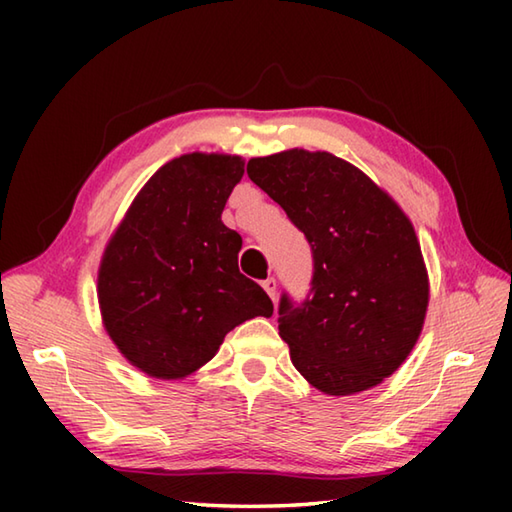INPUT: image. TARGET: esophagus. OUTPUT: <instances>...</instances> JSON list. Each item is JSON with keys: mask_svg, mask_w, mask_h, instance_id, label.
Masks as SVG:
<instances>
[{"mask_svg": "<svg viewBox=\"0 0 512 512\" xmlns=\"http://www.w3.org/2000/svg\"><path fill=\"white\" fill-rule=\"evenodd\" d=\"M264 288H266L268 292H275V290H277V284H275V279H273V277H270V279H266V281H264Z\"/></svg>", "mask_w": 512, "mask_h": 512, "instance_id": "1", "label": "esophagus"}]
</instances>
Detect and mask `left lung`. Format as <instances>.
<instances>
[{
	"mask_svg": "<svg viewBox=\"0 0 512 512\" xmlns=\"http://www.w3.org/2000/svg\"><path fill=\"white\" fill-rule=\"evenodd\" d=\"M244 160L187 154L149 178L107 244L99 268L105 332L154 378L193 374L235 325L273 317L262 286L239 273L242 237L222 222Z\"/></svg>",
	"mask_w": 512,
	"mask_h": 512,
	"instance_id": "8db88e82",
	"label": "left lung"
}]
</instances>
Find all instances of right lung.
Segmentation results:
<instances>
[{
    "instance_id": "obj_1",
    "label": "right lung",
    "mask_w": 512,
    "mask_h": 512,
    "mask_svg": "<svg viewBox=\"0 0 512 512\" xmlns=\"http://www.w3.org/2000/svg\"><path fill=\"white\" fill-rule=\"evenodd\" d=\"M248 178L306 235L312 281L279 301V336L297 372L330 396L378 385L422 332L429 279L409 217L363 171L328 151L248 162Z\"/></svg>"
}]
</instances>
